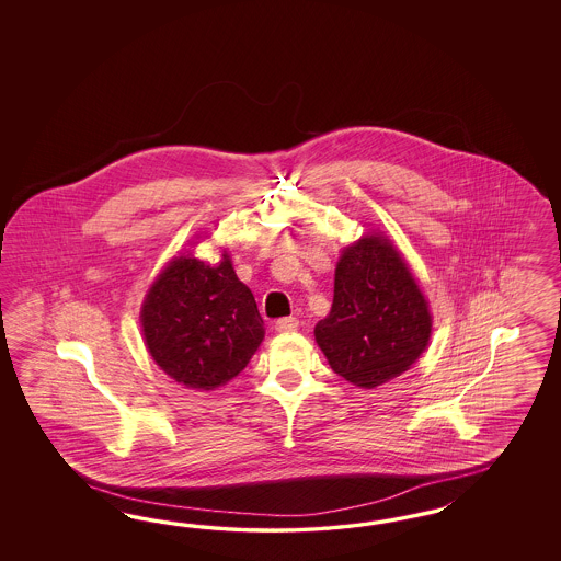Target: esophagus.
I'll return each instance as SVG.
<instances>
[{"mask_svg":"<svg viewBox=\"0 0 561 561\" xmlns=\"http://www.w3.org/2000/svg\"><path fill=\"white\" fill-rule=\"evenodd\" d=\"M296 329H298V321L294 317H286V319L275 321V331L277 333H294Z\"/></svg>","mask_w":561,"mask_h":561,"instance_id":"obj_1","label":"esophagus"}]
</instances>
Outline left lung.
Listing matches in <instances>:
<instances>
[{
  "label": "left lung",
  "mask_w": 561,
  "mask_h": 561,
  "mask_svg": "<svg viewBox=\"0 0 561 561\" xmlns=\"http://www.w3.org/2000/svg\"><path fill=\"white\" fill-rule=\"evenodd\" d=\"M432 314L403 255L385 234L343 249L331 312L314 327L329 366L359 389L401 376L422 356Z\"/></svg>",
  "instance_id": "8db88e82"
}]
</instances>
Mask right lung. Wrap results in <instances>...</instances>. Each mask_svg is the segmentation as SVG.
I'll return each mask as SVG.
<instances>
[{"mask_svg":"<svg viewBox=\"0 0 561 561\" xmlns=\"http://www.w3.org/2000/svg\"><path fill=\"white\" fill-rule=\"evenodd\" d=\"M139 319L153 362L195 391L230 382L265 337L255 296L226 251L216 265L174 256L148 289Z\"/></svg>","mask_w":561,"mask_h":561,"instance_id":"1","label":"right lung"}]
</instances>
